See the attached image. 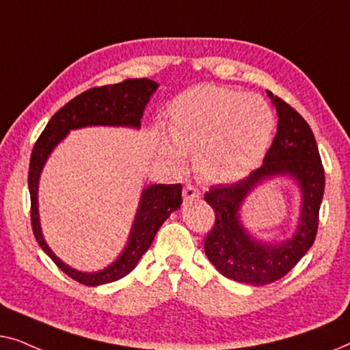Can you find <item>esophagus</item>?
<instances>
[{
    "label": "esophagus",
    "instance_id": "esophagus-1",
    "mask_svg": "<svg viewBox=\"0 0 350 350\" xmlns=\"http://www.w3.org/2000/svg\"><path fill=\"white\" fill-rule=\"evenodd\" d=\"M183 198L185 200H193L196 198H200V189H198L193 185H186L183 189Z\"/></svg>",
    "mask_w": 350,
    "mask_h": 350
}]
</instances>
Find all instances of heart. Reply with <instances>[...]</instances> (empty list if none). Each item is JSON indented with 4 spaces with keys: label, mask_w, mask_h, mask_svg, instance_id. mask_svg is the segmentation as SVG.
I'll list each match as a JSON object with an SVG mask.
<instances>
[{
    "label": "heart",
    "mask_w": 350,
    "mask_h": 350,
    "mask_svg": "<svg viewBox=\"0 0 350 350\" xmlns=\"http://www.w3.org/2000/svg\"><path fill=\"white\" fill-rule=\"evenodd\" d=\"M165 154L181 162L194 152V167L204 180H241L265 157L275 131V116L258 95L218 85H198L169 105Z\"/></svg>",
    "instance_id": "heart-1"
}]
</instances>
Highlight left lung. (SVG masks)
I'll use <instances>...</instances> for the list:
<instances>
[{
    "instance_id": "1",
    "label": "left lung",
    "mask_w": 350,
    "mask_h": 350,
    "mask_svg": "<svg viewBox=\"0 0 350 350\" xmlns=\"http://www.w3.org/2000/svg\"><path fill=\"white\" fill-rule=\"evenodd\" d=\"M267 94L275 105L279 122L262 165L236 183L212 186L204 196L215 212V224L204 242L205 255L219 274L250 285L282 279L312 247L325 189V170L309 124L285 100ZM285 173L295 176L304 191L300 226L290 241L266 246L245 232L238 221V208L260 180Z\"/></svg>"
}]
</instances>
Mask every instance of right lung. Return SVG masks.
<instances>
[{
  "label": "right lung",
  "mask_w": 350,
  "mask_h": 350,
  "mask_svg": "<svg viewBox=\"0 0 350 350\" xmlns=\"http://www.w3.org/2000/svg\"><path fill=\"white\" fill-rule=\"evenodd\" d=\"M157 88V83L148 78L126 79L118 84L92 88L78 97L70 100L64 108H60L44 131L38 137L33 146L28 169V189H30V215L31 228L38 243L51 256V260L79 284L95 286L119 280L132 272L133 267L150 248L161 224L169 218V215L183 202L181 185H152L143 191L140 207L133 221V228L129 237V243L122 255L107 269L88 274L71 269L57 258L47 247L41 234L40 217H38V180L42 165L54 150V146L68 133L71 129L85 126H132L140 127L143 109L150 100L151 94Z\"/></svg>",
  "instance_id": "1"
}]
</instances>
